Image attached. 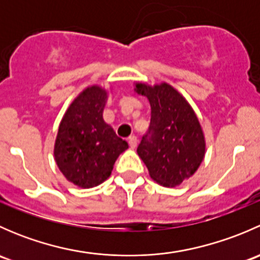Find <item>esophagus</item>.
<instances>
[{"instance_id":"34e87169","label":"esophagus","mask_w":260,"mask_h":260,"mask_svg":"<svg viewBox=\"0 0 260 260\" xmlns=\"http://www.w3.org/2000/svg\"><path fill=\"white\" fill-rule=\"evenodd\" d=\"M128 143H129V147L132 149H135L136 147H137V138L135 137V136H132V137L128 138Z\"/></svg>"}]
</instances>
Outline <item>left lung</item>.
I'll use <instances>...</instances> for the list:
<instances>
[{"label":"left lung","instance_id":"obj_1","mask_svg":"<svg viewBox=\"0 0 260 260\" xmlns=\"http://www.w3.org/2000/svg\"><path fill=\"white\" fill-rule=\"evenodd\" d=\"M135 91L148 99L151 124L137 148L151 179L176 187L190 179L204 161L206 141L187 99L166 81L149 85L136 81Z\"/></svg>","mask_w":260,"mask_h":260}]
</instances>
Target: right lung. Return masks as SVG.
Here are the masks:
<instances>
[{"label":"right lung","mask_w":260,"mask_h":260,"mask_svg":"<svg viewBox=\"0 0 260 260\" xmlns=\"http://www.w3.org/2000/svg\"><path fill=\"white\" fill-rule=\"evenodd\" d=\"M111 91L96 84L86 86L60 120L54 158L65 179L78 187L90 188L104 182L115 159L128 148L103 119Z\"/></svg>","instance_id":"obj_1"}]
</instances>
